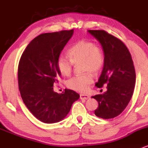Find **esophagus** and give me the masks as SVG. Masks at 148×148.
Wrapping results in <instances>:
<instances>
[{
	"label": "esophagus",
	"instance_id": "1",
	"mask_svg": "<svg viewBox=\"0 0 148 148\" xmlns=\"http://www.w3.org/2000/svg\"><path fill=\"white\" fill-rule=\"evenodd\" d=\"M88 98H90V96L88 95H85V94L80 95V99H87Z\"/></svg>",
	"mask_w": 148,
	"mask_h": 148
}]
</instances>
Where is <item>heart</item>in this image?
<instances>
[{
  "label": "heart",
  "mask_w": 148,
  "mask_h": 148,
  "mask_svg": "<svg viewBox=\"0 0 148 148\" xmlns=\"http://www.w3.org/2000/svg\"><path fill=\"white\" fill-rule=\"evenodd\" d=\"M68 57L60 56L57 67L62 75L68 76L72 72L74 64L82 63L83 71L88 72L83 75L74 76L67 82V86L74 90L86 92L93 83L91 73L96 74L102 69L104 55L102 49L89 40H80L74 43L68 50Z\"/></svg>",
  "instance_id": "obj_1"
}]
</instances>
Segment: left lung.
Listing matches in <instances>:
<instances>
[{"label": "left lung", "mask_w": 148, "mask_h": 148, "mask_svg": "<svg viewBox=\"0 0 148 148\" xmlns=\"http://www.w3.org/2000/svg\"><path fill=\"white\" fill-rule=\"evenodd\" d=\"M88 32L99 42L104 54L103 70L95 86L101 88L106 84L107 90L92 97L99 103L95 114L103 119L113 118L125 109L133 95L136 72L132 56L121 40L104 30Z\"/></svg>", "instance_id": "left-lung-1"}]
</instances>
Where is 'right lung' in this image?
I'll return each mask as SVG.
<instances>
[{"instance_id": "obj_1", "label": "right lung", "mask_w": 148, "mask_h": 148, "mask_svg": "<svg viewBox=\"0 0 148 148\" xmlns=\"http://www.w3.org/2000/svg\"><path fill=\"white\" fill-rule=\"evenodd\" d=\"M74 30L43 33L33 39L22 53L18 67V89L32 114L45 123H56L67 116L80 95L65 89L53 90L61 73L57 60Z\"/></svg>"}]
</instances>
